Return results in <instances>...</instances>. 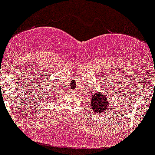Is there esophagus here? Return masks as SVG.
<instances>
[{"instance_id":"obj_1","label":"esophagus","mask_w":155,"mask_h":155,"mask_svg":"<svg viewBox=\"0 0 155 155\" xmlns=\"http://www.w3.org/2000/svg\"><path fill=\"white\" fill-rule=\"evenodd\" d=\"M76 91H73V93H75Z\"/></svg>"}]
</instances>
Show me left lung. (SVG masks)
Returning a JSON list of instances; mask_svg holds the SVG:
<instances>
[{"instance_id": "8db88e82", "label": "left lung", "mask_w": 155, "mask_h": 155, "mask_svg": "<svg viewBox=\"0 0 155 155\" xmlns=\"http://www.w3.org/2000/svg\"><path fill=\"white\" fill-rule=\"evenodd\" d=\"M109 97H107L103 95V94L98 92L92 94L91 100V106L92 110L94 113H102L108 108Z\"/></svg>"}]
</instances>
